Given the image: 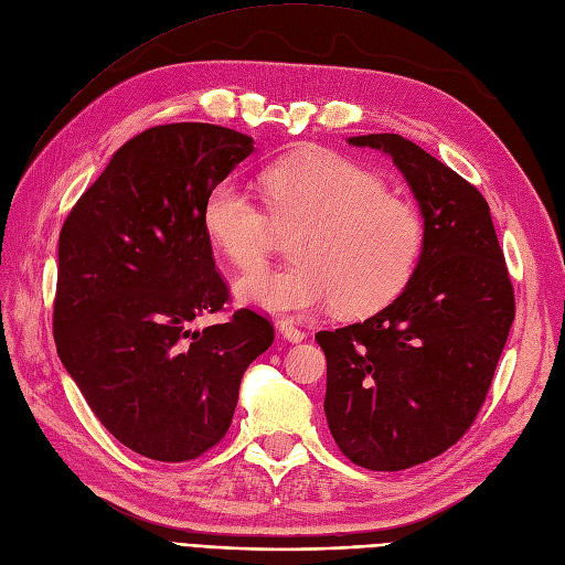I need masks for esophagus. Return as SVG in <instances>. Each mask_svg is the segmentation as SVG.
Listing matches in <instances>:
<instances>
[{"label": "esophagus", "mask_w": 565, "mask_h": 565, "mask_svg": "<svg viewBox=\"0 0 565 565\" xmlns=\"http://www.w3.org/2000/svg\"><path fill=\"white\" fill-rule=\"evenodd\" d=\"M277 328H279V332H281V335L288 340V342H302L307 335H305V330H300V328H296L294 323H290V321H279L277 323Z\"/></svg>", "instance_id": "34e87169"}]
</instances>
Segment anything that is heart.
Listing matches in <instances>:
<instances>
[{
  "mask_svg": "<svg viewBox=\"0 0 565 565\" xmlns=\"http://www.w3.org/2000/svg\"><path fill=\"white\" fill-rule=\"evenodd\" d=\"M267 209L223 179L204 198L202 227L218 254L239 269L257 266L281 234H296L279 270H250L235 281L242 302L267 315H309L326 305L367 315L414 275L426 225L412 202L332 151H302L263 174Z\"/></svg>",
  "mask_w": 565,
  "mask_h": 565,
  "instance_id": "obj_1",
  "label": "heart"
}]
</instances>
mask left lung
I'll return each instance as SVG.
<instances>
[{
  "mask_svg": "<svg viewBox=\"0 0 565 565\" xmlns=\"http://www.w3.org/2000/svg\"><path fill=\"white\" fill-rule=\"evenodd\" d=\"M347 141L393 158L426 225L422 260L398 298L361 323L317 332L340 451L395 472L440 456L475 422L514 321V290L472 183L401 135Z\"/></svg>",
  "mask_w": 565,
  "mask_h": 565,
  "instance_id": "obj_1",
  "label": "left lung"
}]
</instances>
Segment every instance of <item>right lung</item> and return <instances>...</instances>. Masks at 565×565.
<instances>
[{
  "label": "right lung",
  "mask_w": 565,
  "mask_h": 565,
  "mask_svg": "<svg viewBox=\"0 0 565 565\" xmlns=\"http://www.w3.org/2000/svg\"><path fill=\"white\" fill-rule=\"evenodd\" d=\"M250 153L254 139L221 125H156L120 146L62 225L57 356L102 426L153 461L212 449L275 340L250 309L193 328L227 300L204 198Z\"/></svg>",
  "instance_id": "obj_1"
}]
</instances>
